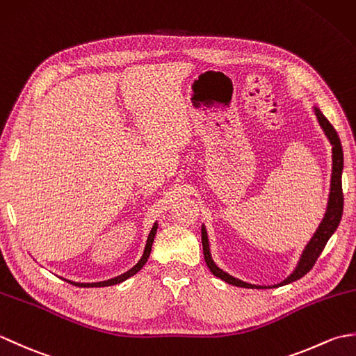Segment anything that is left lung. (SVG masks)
Segmentation results:
<instances>
[{
  "instance_id": "1",
  "label": "left lung",
  "mask_w": 356,
  "mask_h": 356,
  "mask_svg": "<svg viewBox=\"0 0 356 356\" xmlns=\"http://www.w3.org/2000/svg\"><path fill=\"white\" fill-rule=\"evenodd\" d=\"M316 120L321 127V130L326 134V138L329 139L330 145H332V176H330V191H329V199H327V207H326V213H324V217L321 223L318 225V228L314 232L312 238L307 241V245L305 246L303 252L300 255V260L297 263V266L292 270V274L284 278L283 282H280L277 284L272 286H260V284H251L246 283L243 280H240L237 277H232L228 272H225L217 266L213 260V255H211V248H209V238H208V232L205 225H202V246H203V257H205L207 266L209 270L213 272L216 277H218L223 282L229 283L232 286L237 287H248V289H270V287H280L284 284H289L292 282H297L301 277H305L309 270L314 268V264L318 259L320 254L323 252L324 246L329 241L338 228L339 222H341V216H343V205H344V199H343V184H341V176H343V165H344V159H343V147H341V140H339L338 134L335 131V128L332 127V124L326 119V116L323 115L318 107H314Z\"/></svg>"
}]
</instances>
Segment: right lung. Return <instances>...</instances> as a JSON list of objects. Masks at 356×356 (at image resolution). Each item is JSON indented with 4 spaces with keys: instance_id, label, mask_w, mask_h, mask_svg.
I'll return each instance as SVG.
<instances>
[{
    "instance_id": "right-lung-1",
    "label": "right lung",
    "mask_w": 356,
    "mask_h": 356,
    "mask_svg": "<svg viewBox=\"0 0 356 356\" xmlns=\"http://www.w3.org/2000/svg\"><path fill=\"white\" fill-rule=\"evenodd\" d=\"M157 226H159V223L156 222L153 225V228H151L149 234H148L145 249H143V254L140 257V260L136 263L131 269H128L127 272H124V274H120L118 277H113L110 280H104V282H95V283H79V282H72V280H67V278H63V280H65V282H69V283H72L74 286H79V287H104V286H113V284H119V283L125 282V280H128L130 277L138 274V272L143 268V264L147 263L148 257H149V252H151V246H153V241H154L156 232H157Z\"/></svg>"
}]
</instances>
